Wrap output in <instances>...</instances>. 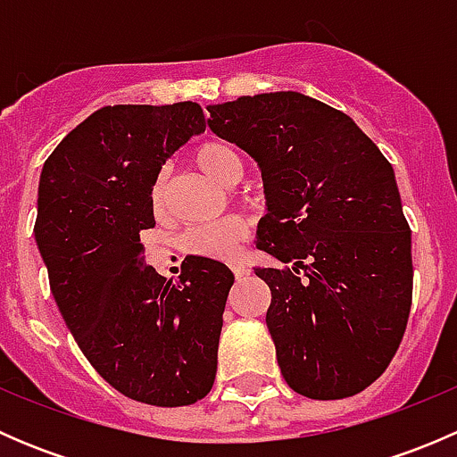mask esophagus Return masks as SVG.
<instances>
[{"mask_svg": "<svg viewBox=\"0 0 457 457\" xmlns=\"http://www.w3.org/2000/svg\"><path fill=\"white\" fill-rule=\"evenodd\" d=\"M229 267H232V271H234V276H237V278H243V276H247V267L243 265V262L234 261V262H229Z\"/></svg>", "mask_w": 457, "mask_h": 457, "instance_id": "obj_1", "label": "esophagus"}]
</instances>
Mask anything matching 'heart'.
Listing matches in <instances>:
<instances>
[{"label": "heart", "mask_w": 457, "mask_h": 457, "mask_svg": "<svg viewBox=\"0 0 457 457\" xmlns=\"http://www.w3.org/2000/svg\"><path fill=\"white\" fill-rule=\"evenodd\" d=\"M196 165L205 174H210L212 179H216L219 183L225 186H232L238 179L243 177V156L238 154V150L234 145L225 141H207L203 145L196 147L195 152ZM150 203L152 212L156 216L168 214V183H165V174H159V179L154 181L150 192ZM250 234V220L241 214H229L223 219L210 220V223H203L192 228L190 232L183 238V245L186 250H190L192 254L201 256H214V258H229L237 254L238 245L247 238Z\"/></svg>", "instance_id": "obj_1"}]
</instances>
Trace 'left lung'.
<instances>
[{
    "mask_svg": "<svg viewBox=\"0 0 457 457\" xmlns=\"http://www.w3.org/2000/svg\"><path fill=\"white\" fill-rule=\"evenodd\" d=\"M207 126L256 161L267 214L254 267L271 292L265 322L296 394H361L389 367L413 292L411 229L389 161L340 110L265 92L207 105Z\"/></svg>",
    "mask_w": 457,
    "mask_h": 457,
    "instance_id": "8db88e82",
    "label": "left lung"
}]
</instances>
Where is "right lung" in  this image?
Wrapping results in <instances>:
<instances>
[{"instance_id":"obj_1","label":"right lung","mask_w":457,"mask_h":457,"mask_svg":"<svg viewBox=\"0 0 457 457\" xmlns=\"http://www.w3.org/2000/svg\"><path fill=\"white\" fill-rule=\"evenodd\" d=\"M205 132L199 104L105 105L44 163L35 241L50 292L96 373L119 394L186 407L210 394L234 274L190 256L177 283L143 256L161 165Z\"/></svg>"}]
</instances>
